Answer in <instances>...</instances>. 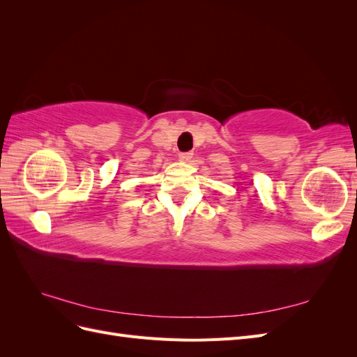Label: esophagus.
Returning a JSON list of instances; mask_svg holds the SVG:
<instances>
[{
	"mask_svg": "<svg viewBox=\"0 0 357 357\" xmlns=\"http://www.w3.org/2000/svg\"><path fill=\"white\" fill-rule=\"evenodd\" d=\"M192 158H193V153H190V152H181V153H178V159L183 160V162H189Z\"/></svg>",
	"mask_w": 357,
	"mask_h": 357,
	"instance_id": "obj_1",
	"label": "esophagus"
}]
</instances>
